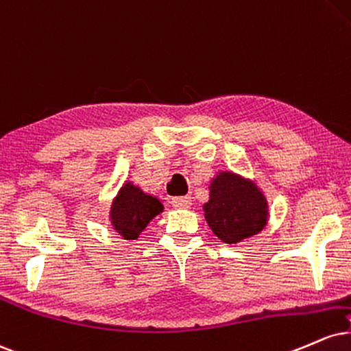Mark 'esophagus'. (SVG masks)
Returning <instances> with one entry per match:
<instances>
[{
  "label": "esophagus",
  "instance_id": "34e87169",
  "mask_svg": "<svg viewBox=\"0 0 351 351\" xmlns=\"http://www.w3.org/2000/svg\"><path fill=\"white\" fill-rule=\"evenodd\" d=\"M171 205L176 208H189L192 205V199L191 197L184 195V197H174V199L171 200Z\"/></svg>",
  "mask_w": 351,
  "mask_h": 351
}]
</instances>
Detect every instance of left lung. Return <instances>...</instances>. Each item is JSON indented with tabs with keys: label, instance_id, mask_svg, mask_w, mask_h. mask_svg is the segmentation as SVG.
<instances>
[{
	"label": "left lung",
	"instance_id": "1",
	"mask_svg": "<svg viewBox=\"0 0 351 351\" xmlns=\"http://www.w3.org/2000/svg\"><path fill=\"white\" fill-rule=\"evenodd\" d=\"M205 220L221 241L234 245L254 237L267 223V200L253 180L220 172L210 182Z\"/></svg>",
	"mask_w": 351,
	"mask_h": 351
}]
</instances>
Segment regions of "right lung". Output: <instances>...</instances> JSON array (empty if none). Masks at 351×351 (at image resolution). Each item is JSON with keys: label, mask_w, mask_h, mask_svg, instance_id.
Listing matches in <instances>:
<instances>
[{"label": "right lung", "mask_w": 351, "mask_h": 351, "mask_svg": "<svg viewBox=\"0 0 351 351\" xmlns=\"http://www.w3.org/2000/svg\"><path fill=\"white\" fill-rule=\"evenodd\" d=\"M162 210L164 205L156 197L144 193L133 182H126L111 204L110 221L125 240H136Z\"/></svg>", "instance_id": "add662e5"}]
</instances>
